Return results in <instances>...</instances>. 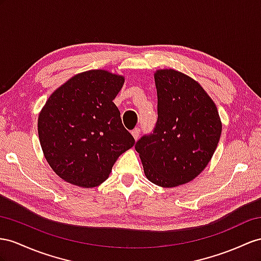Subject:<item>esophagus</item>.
Returning a JSON list of instances; mask_svg holds the SVG:
<instances>
[{
	"instance_id": "obj_1",
	"label": "esophagus",
	"mask_w": 261,
	"mask_h": 261,
	"mask_svg": "<svg viewBox=\"0 0 261 261\" xmlns=\"http://www.w3.org/2000/svg\"><path fill=\"white\" fill-rule=\"evenodd\" d=\"M131 135L133 136V138H135L136 140H138V138H139V135H140V129H139V128L133 129V130L131 131Z\"/></svg>"
}]
</instances>
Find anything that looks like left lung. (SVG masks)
I'll list each match as a JSON object with an SVG mask.
<instances>
[{"label":"left lung","mask_w":261,"mask_h":261,"mask_svg":"<svg viewBox=\"0 0 261 261\" xmlns=\"http://www.w3.org/2000/svg\"><path fill=\"white\" fill-rule=\"evenodd\" d=\"M158 121L136 143L149 181L162 188L189 183L215 152L222 122L215 103L197 82L174 69L154 73Z\"/></svg>","instance_id":"obj_1"}]
</instances>
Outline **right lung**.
<instances>
[{"label": "right lung", "mask_w": 261, "mask_h": 261, "mask_svg": "<svg viewBox=\"0 0 261 261\" xmlns=\"http://www.w3.org/2000/svg\"><path fill=\"white\" fill-rule=\"evenodd\" d=\"M123 84V76L88 70L71 77L46 101L38 116L39 142L64 181L96 188L109 177L117 159L135 145L112 102Z\"/></svg>", "instance_id": "1"}]
</instances>
